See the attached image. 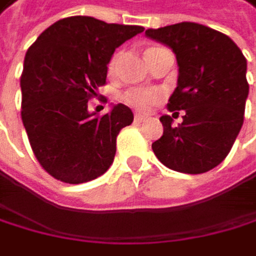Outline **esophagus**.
I'll return each instance as SVG.
<instances>
[{
	"label": "esophagus",
	"mask_w": 256,
	"mask_h": 256,
	"mask_svg": "<svg viewBox=\"0 0 256 256\" xmlns=\"http://www.w3.org/2000/svg\"><path fill=\"white\" fill-rule=\"evenodd\" d=\"M147 118H148V115H146V114H140V112L135 114V120H136V121H144V120H147Z\"/></svg>",
	"instance_id": "obj_1"
}]
</instances>
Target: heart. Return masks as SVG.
I'll list each match as a JSON object with an SVG mask.
<instances>
[{
  "label": "heart",
  "instance_id": "heart-1",
  "mask_svg": "<svg viewBox=\"0 0 256 256\" xmlns=\"http://www.w3.org/2000/svg\"><path fill=\"white\" fill-rule=\"evenodd\" d=\"M116 56L110 60L109 64V72L115 71L116 66ZM159 100V94L156 90H148V89H140V88H132V89H127L126 92L122 94V102L126 104H129L134 109L138 110H147L150 109L156 102Z\"/></svg>",
  "mask_w": 256,
  "mask_h": 256
}]
</instances>
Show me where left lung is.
<instances>
[{
	"label": "left lung",
	"instance_id": "8db88e82",
	"mask_svg": "<svg viewBox=\"0 0 256 256\" xmlns=\"http://www.w3.org/2000/svg\"><path fill=\"white\" fill-rule=\"evenodd\" d=\"M146 36L173 50L179 72L167 106L185 112L178 126L170 115L159 118L164 134L152 148L174 172L206 173L228 156L243 126L246 58L229 36L196 22L148 28Z\"/></svg>",
	"mask_w": 256,
	"mask_h": 256
}]
</instances>
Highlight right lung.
I'll return each mask as SVG.
<instances>
[{
    "label": "right lung",
    "instance_id": "obj_1",
    "mask_svg": "<svg viewBox=\"0 0 256 256\" xmlns=\"http://www.w3.org/2000/svg\"><path fill=\"white\" fill-rule=\"evenodd\" d=\"M141 26L71 16L50 26L28 48L21 76L22 122L34 156L58 180L83 184L112 166L116 135L134 112L114 104L97 116L88 102L106 83L114 51Z\"/></svg>",
    "mask_w": 256,
    "mask_h": 256
}]
</instances>
